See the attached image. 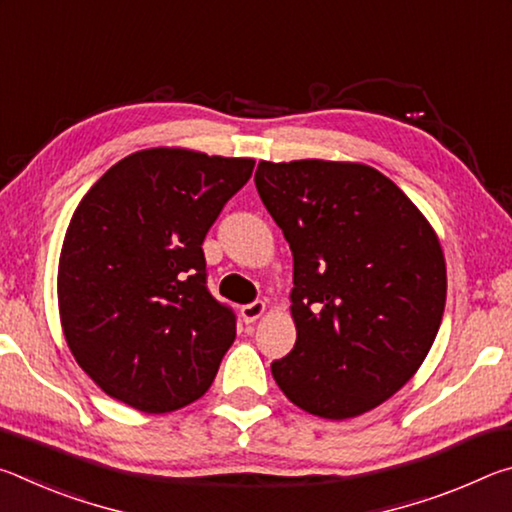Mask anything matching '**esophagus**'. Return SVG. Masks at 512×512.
<instances>
[{"instance_id":"34e87169","label":"esophagus","mask_w":512,"mask_h":512,"mask_svg":"<svg viewBox=\"0 0 512 512\" xmlns=\"http://www.w3.org/2000/svg\"><path fill=\"white\" fill-rule=\"evenodd\" d=\"M264 311H266V302L255 300V302H250V305L241 307V318H244L246 323H255L257 318L264 316Z\"/></svg>"}]
</instances>
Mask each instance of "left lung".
<instances>
[{"instance_id":"left-lung-1","label":"left lung","mask_w":512,"mask_h":512,"mask_svg":"<svg viewBox=\"0 0 512 512\" xmlns=\"http://www.w3.org/2000/svg\"><path fill=\"white\" fill-rule=\"evenodd\" d=\"M255 185L293 253L298 336L273 379L302 411L357 418L400 391L436 341L447 298L438 235L368 164L262 160Z\"/></svg>"}]
</instances>
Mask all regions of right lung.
Here are the masks:
<instances>
[{"label":"right lung","instance_id":"1","mask_svg":"<svg viewBox=\"0 0 512 512\" xmlns=\"http://www.w3.org/2000/svg\"><path fill=\"white\" fill-rule=\"evenodd\" d=\"M255 160L144 149L90 187L58 262L65 341L103 393L144 413L192 404L235 341L207 291L203 239Z\"/></svg>","mask_w":512,"mask_h":512}]
</instances>
